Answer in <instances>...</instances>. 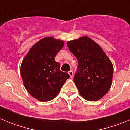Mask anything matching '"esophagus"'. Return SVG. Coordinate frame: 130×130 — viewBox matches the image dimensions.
<instances>
[{
    "instance_id": "34e87169",
    "label": "esophagus",
    "mask_w": 130,
    "mask_h": 130,
    "mask_svg": "<svg viewBox=\"0 0 130 130\" xmlns=\"http://www.w3.org/2000/svg\"><path fill=\"white\" fill-rule=\"evenodd\" d=\"M69 74L70 75V78H72V77H73V71H72V70H70V71L69 72Z\"/></svg>"
}]
</instances>
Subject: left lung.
Wrapping results in <instances>:
<instances>
[{
    "label": "left lung",
    "instance_id": "obj_1",
    "mask_svg": "<svg viewBox=\"0 0 130 130\" xmlns=\"http://www.w3.org/2000/svg\"><path fill=\"white\" fill-rule=\"evenodd\" d=\"M78 60L73 81L80 94L87 101H97L109 91L113 66L101 48L87 36L67 43Z\"/></svg>",
    "mask_w": 130,
    "mask_h": 130
}]
</instances>
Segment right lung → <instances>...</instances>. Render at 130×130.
Returning a JSON list of instances; mask_svg holds the SVG:
<instances>
[{"mask_svg":"<svg viewBox=\"0 0 130 130\" xmlns=\"http://www.w3.org/2000/svg\"><path fill=\"white\" fill-rule=\"evenodd\" d=\"M64 42L53 37L39 41L30 49L21 66L25 88L35 98L48 101L55 98L70 75L55 60Z\"/></svg>","mask_w":130,"mask_h":130,"instance_id":"right-lung-1","label":"right lung"}]
</instances>
